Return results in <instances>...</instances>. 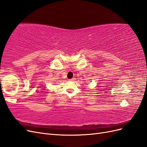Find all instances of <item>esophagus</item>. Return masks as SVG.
<instances>
[{"label":"esophagus","mask_w":147,"mask_h":147,"mask_svg":"<svg viewBox=\"0 0 147 147\" xmlns=\"http://www.w3.org/2000/svg\"><path fill=\"white\" fill-rule=\"evenodd\" d=\"M75 80V78H71V79H70V80H70V81H74V80Z\"/></svg>","instance_id":"obj_1"}]
</instances>
